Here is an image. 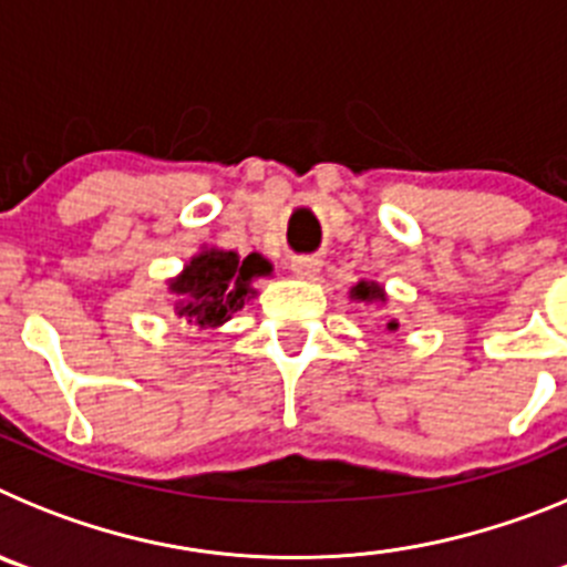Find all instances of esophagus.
I'll use <instances>...</instances> for the list:
<instances>
[{"label":"esophagus","instance_id":"esophagus-1","mask_svg":"<svg viewBox=\"0 0 567 567\" xmlns=\"http://www.w3.org/2000/svg\"><path fill=\"white\" fill-rule=\"evenodd\" d=\"M292 275L303 280H318L320 260L318 258H292Z\"/></svg>","mask_w":567,"mask_h":567}]
</instances>
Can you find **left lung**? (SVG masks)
<instances>
[{
	"label": "left lung",
	"mask_w": 567,
	"mask_h": 567,
	"mask_svg": "<svg viewBox=\"0 0 567 567\" xmlns=\"http://www.w3.org/2000/svg\"><path fill=\"white\" fill-rule=\"evenodd\" d=\"M349 298H352L354 303H365V307H385V303H389V295H385V289L380 287L378 280H358V284L349 289ZM385 329H389V332H398L400 323L398 320H389Z\"/></svg>",
	"instance_id": "1"
}]
</instances>
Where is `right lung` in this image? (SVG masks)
I'll return each instance as SVG.
<instances>
[{
	"instance_id": "1",
	"label": "right lung",
	"mask_w": 567,
	"mask_h": 567,
	"mask_svg": "<svg viewBox=\"0 0 567 567\" xmlns=\"http://www.w3.org/2000/svg\"><path fill=\"white\" fill-rule=\"evenodd\" d=\"M269 275H272V264L260 252L240 258L235 249L204 244L184 264L182 272L167 278L173 312L195 327V332L218 329L258 295L252 287L255 280L269 278Z\"/></svg>"
}]
</instances>
